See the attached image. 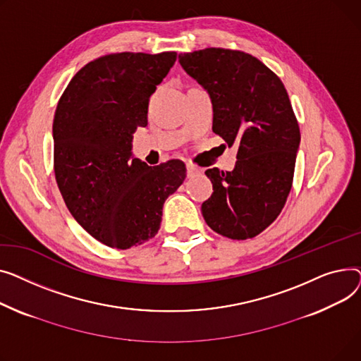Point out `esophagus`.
<instances>
[{"instance_id":"esophagus-1","label":"esophagus","mask_w":361,"mask_h":361,"mask_svg":"<svg viewBox=\"0 0 361 361\" xmlns=\"http://www.w3.org/2000/svg\"><path fill=\"white\" fill-rule=\"evenodd\" d=\"M201 173V169L194 166V164H186V175L188 178H195L197 175Z\"/></svg>"}]
</instances>
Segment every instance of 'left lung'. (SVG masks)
Returning <instances> with one entry per match:
<instances>
[{
  "label": "left lung",
  "instance_id": "left-lung-1",
  "mask_svg": "<svg viewBox=\"0 0 361 361\" xmlns=\"http://www.w3.org/2000/svg\"><path fill=\"white\" fill-rule=\"evenodd\" d=\"M185 73L213 102V131L231 147V172L205 175L213 195L202 202L207 224L235 240L255 238L279 217L290 194L300 130L281 80L255 56L207 48L179 55Z\"/></svg>",
  "mask_w": 361,
  "mask_h": 361
}]
</instances>
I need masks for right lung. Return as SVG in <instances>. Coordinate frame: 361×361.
<instances>
[{
	"mask_svg": "<svg viewBox=\"0 0 361 361\" xmlns=\"http://www.w3.org/2000/svg\"><path fill=\"white\" fill-rule=\"evenodd\" d=\"M176 52H121L84 66L62 93L54 118V166L61 195L96 240L130 249L157 235L163 204L183 183L180 160L148 166L133 154L148 100Z\"/></svg>",
	"mask_w": 361,
	"mask_h": 361,
	"instance_id": "obj_1",
	"label": "right lung"
}]
</instances>
